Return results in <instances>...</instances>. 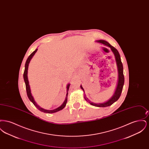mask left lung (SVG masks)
I'll return each mask as SVG.
<instances>
[{
  "mask_svg": "<svg viewBox=\"0 0 149 149\" xmlns=\"http://www.w3.org/2000/svg\"><path fill=\"white\" fill-rule=\"evenodd\" d=\"M96 41L97 42L100 43L106 46L110 47L111 50H112V51L114 55L115 56L116 61L117 63V68H118V81H117V85L116 86L115 92L114 93L113 95L112 96V97L104 103H94V102L90 101L88 98L86 97V95L85 94H84V99L92 106L98 107H106L110 106L111 105H112L120 97V94H121L122 89H123V86L124 85V81H125V78H124V75H123V65H122V63L121 62V60H120V55L118 51L116 48H114L113 46H111L109 43L106 42L104 40H97ZM80 88L83 91L84 93H85L84 90L83 88L82 87L81 85H80Z\"/></svg>",
  "mask_w": 149,
  "mask_h": 149,
  "instance_id": "8db88e82",
  "label": "left lung"
}]
</instances>
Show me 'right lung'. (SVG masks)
<instances>
[{"mask_svg":"<svg viewBox=\"0 0 149 149\" xmlns=\"http://www.w3.org/2000/svg\"><path fill=\"white\" fill-rule=\"evenodd\" d=\"M38 50V49H36L35 51H34L29 56L26 62V64H25V69H24V74H23V78H24V83H25V84H26V91H27V96L29 97V99L32 102V103L35 105V106L38 109L40 110V111L44 112V113H55L59 111H61L62 110L64 107L66 106V103H67V99H68V91H69V87H70V83H69L67 86H66V88H67V93H66V98L64 100V103L58 107H57V108H55L54 109H52V110H47V109H43L42 108H41V107L39 106L37 103L36 102L35 99L33 98L32 94H31V89H30V86L29 84V79H28V76H27V74H28V69H29V63H30V61L32 59V58L33 57V56H34V55L35 54L36 52H37V51Z\"/></svg>","mask_w":149,"mask_h":149,"instance_id":"1","label":"right lung"}]
</instances>
